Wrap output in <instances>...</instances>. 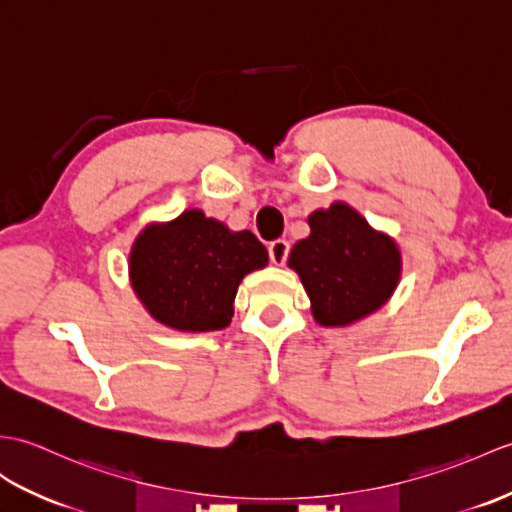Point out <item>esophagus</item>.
Masks as SVG:
<instances>
[{
	"label": "esophagus",
	"instance_id": "obj_1",
	"mask_svg": "<svg viewBox=\"0 0 512 512\" xmlns=\"http://www.w3.org/2000/svg\"><path fill=\"white\" fill-rule=\"evenodd\" d=\"M268 253H270L272 264L283 266L285 259H288V253H290V244L285 240H275L268 246Z\"/></svg>",
	"mask_w": 512,
	"mask_h": 512
}]
</instances>
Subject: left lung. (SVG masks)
<instances>
[{
	"mask_svg": "<svg viewBox=\"0 0 512 512\" xmlns=\"http://www.w3.org/2000/svg\"><path fill=\"white\" fill-rule=\"evenodd\" d=\"M307 224L310 235L292 246L288 266L310 296L316 323L349 327L384 307L401 281L395 237L342 200L312 211Z\"/></svg>",
	"mask_w": 512,
	"mask_h": 512,
	"instance_id": "8db88e82",
	"label": "left lung"
}]
</instances>
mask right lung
Masks as SVG:
<instances>
[{"mask_svg": "<svg viewBox=\"0 0 512 512\" xmlns=\"http://www.w3.org/2000/svg\"><path fill=\"white\" fill-rule=\"evenodd\" d=\"M266 266V246L251 231H231L200 209L150 222L128 253V279L141 305L185 334L229 327L242 279Z\"/></svg>", "mask_w": 512, "mask_h": 512, "instance_id": "obj_1", "label": "right lung"}]
</instances>
